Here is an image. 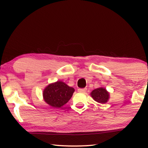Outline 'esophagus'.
<instances>
[{"mask_svg": "<svg viewBox=\"0 0 148 148\" xmlns=\"http://www.w3.org/2000/svg\"><path fill=\"white\" fill-rule=\"evenodd\" d=\"M86 90H87L86 88H82V89L79 88V89H78L77 91H78V92H79V93H85L86 92Z\"/></svg>", "mask_w": 148, "mask_h": 148, "instance_id": "obj_1", "label": "esophagus"}]
</instances>
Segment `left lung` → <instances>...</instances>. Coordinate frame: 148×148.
I'll return each instance as SVG.
<instances>
[{"instance_id": "left-lung-1", "label": "left lung", "mask_w": 148, "mask_h": 148, "mask_svg": "<svg viewBox=\"0 0 148 148\" xmlns=\"http://www.w3.org/2000/svg\"><path fill=\"white\" fill-rule=\"evenodd\" d=\"M94 100L101 103H105L109 99V93L103 88L93 90L90 93Z\"/></svg>"}]
</instances>
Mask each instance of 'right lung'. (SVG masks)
Masks as SVG:
<instances>
[{
  "label": "right lung",
  "instance_id": "1",
  "mask_svg": "<svg viewBox=\"0 0 148 148\" xmlns=\"http://www.w3.org/2000/svg\"><path fill=\"white\" fill-rule=\"evenodd\" d=\"M74 89L60 81L49 84L43 91V98L50 106L60 108L71 99Z\"/></svg>",
  "mask_w": 148,
  "mask_h": 148
}]
</instances>
